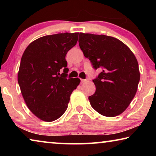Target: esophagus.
Wrapping results in <instances>:
<instances>
[{
    "instance_id": "obj_1",
    "label": "esophagus",
    "mask_w": 156,
    "mask_h": 156,
    "mask_svg": "<svg viewBox=\"0 0 156 156\" xmlns=\"http://www.w3.org/2000/svg\"><path fill=\"white\" fill-rule=\"evenodd\" d=\"M86 81H87V80H84V79H81V83H85Z\"/></svg>"
}]
</instances>
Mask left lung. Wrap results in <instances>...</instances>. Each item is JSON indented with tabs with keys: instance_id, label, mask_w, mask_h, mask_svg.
Masks as SVG:
<instances>
[{
	"instance_id": "1",
	"label": "left lung",
	"mask_w": 156,
	"mask_h": 156,
	"mask_svg": "<svg viewBox=\"0 0 156 156\" xmlns=\"http://www.w3.org/2000/svg\"><path fill=\"white\" fill-rule=\"evenodd\" d=\"M78 42L94 68L102 69L93 80L96 89L89 97L91 107L106 117L121 114L135 96L140 78L135 55L114 37L80 33Z\"/></svg>"
}]
</instances>
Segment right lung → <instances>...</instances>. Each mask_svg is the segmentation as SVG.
<instances>
[{
    "label": "right lung",
    "instance_id": "1",
    "mask_svg": "<svg viewBox=\"0 0 156 156\" xmlns=\"http://www.w3.org/2000/svg\"><path fill=\"white\" fill-rule=\"evenodd\" d=\"M79 33L41 37L29 44L21 58L18 82L28 109L37 118L52 122L65 112L70 96L80 83L67 78L65 56L78 41ZM64 68V73L59 71Z\"/></svg>",
    "mask_w": 156,
    "mask_h": 156
}]
</instances>
